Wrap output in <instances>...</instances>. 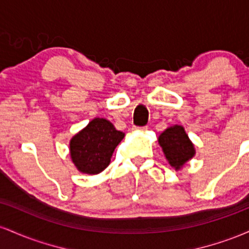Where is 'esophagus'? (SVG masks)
Instances as JSON below:
<instances>
[{
    "instance_id": "esophagus-1",
    "label": "esophagus",
    "mask_w": 249,
    "mask_h": 249,
    "mask_svg": "<svg viewBox=\"0 0 249 249\" xmlns=\"http://www.w3.org/2000/svg\"><path fill=\"white\" fill-rule=\"evenodd\" d=\"M147 126H142V127H139V126H133V130H146Z\"/></svg>"
}]
</instances>
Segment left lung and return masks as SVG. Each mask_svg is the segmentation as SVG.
<instances>
[{
    "label": "left lung",
    "instance_id": "1",
    "mask_svg": "<svg viewBox=\"0 0 249 249\" xmlns=\"http://www.w3.org/2000/svg\"><path fill=\"white\" fill-rule=\"evenodd\" d=\"M159 144L171 166L176 170H179L196 153L193 144L188 139L184 127L179 125H174L165 130L159 136Z\"/></svg>",
    "mask_w": 249,
    "mask_h": 249
}]
</instances>
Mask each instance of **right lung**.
Wrapping results in <instances>:
<instances>
[{
    "mask_svg": "<svg viewBox=\"0 0 249 249\" xmlns=\"http://www.w3.org/2000/svg\"><path fill=\"white\" fill-rule=\"evenodd\" d=\"M124 138L112 123L96 118L70 142V156L83 173L97 174L108 166L113 151Z\"/></svg>",
    "mask_w": 249,
    "mask_h": 249,
    "instance_id": "add662e5",
    "label": "right lung"
}]
</instances>
